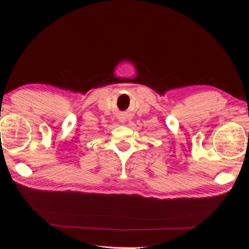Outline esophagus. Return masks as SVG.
Instances as JSON below:
<instances>
[{"mask_svg": "<svg viewBox=\"0 0 249 249\" xmlns=\"http://www.w3.org/2000/svg\"><path fill=\"white\" fill-rule=\"evenodd\" d=\"M122 122H124V120H122Z\"/></svg>", "mask_w": 249, "mask_h": 249, "instance_id": "34e87169", "label": "esophagus"}]
</instances>
